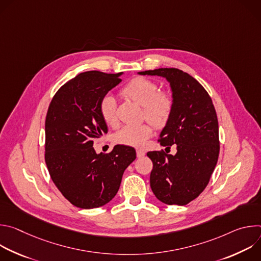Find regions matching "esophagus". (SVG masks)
<instances>
[{
	"instance_id": "obj_1",
	"label": "esophagus",
	"mask_w": 261,
	"mask_h": 261,
	"mask_svg": "<svg viewBox=\"0 0 261 261\" xmlns=\"http://www.w3.org/2000/svg\"><path fill=\"white\" fill-rule=\"evenodd\" d=\"M136 156L137 158H141L144 156V152L142 150H136Z\"/></svg>"
}]
</instances>
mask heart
<instances>
[{
	"label": "heart",
	"instance_id": "obj_1",
	"mask_svg": "<svg viewBox=\"0 0 261 261\" xmlns=\"http://www.w3.org/2000/svg\"><path fill=\"white\" fill-rule=\"evenodd\" d=\"M121 94L143 106L145 119L155 127H164L173 111V97L170 93L159 91L157 83L145 77H135L131 80L121 90ZM101 118L108 126H116L117 103L111 95H105L99 104ZM153 134V129L148 124L127 125L116 134V141L120 144L139 147Z\"/></svg>",
	"mask_w": 261,
	"mask_h": 261
}]
</instances>
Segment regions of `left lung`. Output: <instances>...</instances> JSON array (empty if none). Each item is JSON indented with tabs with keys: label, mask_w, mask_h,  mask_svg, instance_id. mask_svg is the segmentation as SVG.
<instances>
[{
	"label": "left lung",
	"mask_w": 261,
	"mask_h": 261,
	"mask_svg": "<svg viewBox=\"0 0 261 261\" xmlns=\"http://www.w3.org/2000/svg\"><path fill=\"white\" fill-rule=\"evenodd\" d=\"M138 74L162 76L170 84L173 111L158 141L166 148L175 145L177 152L174 156L163 151L146 155L153 162L150 182L155 196L169 205H186L205 189L218 161L219 126L213 101L194 77L179 69Z\"/></svg>",
	"instance_id": "1"
}]
</instances>
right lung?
<instances>
[{"label":"right lung","instance_id":"add662e5","mask_svg":"<svg viewBox=\"0 0 261 261\" xmlns=\"http://www.w3.org/2000/svg\"><path fill=\"white\" fill-rule=\"evenodd\" d=\"M123 72L87 71L63 85L54 96L45 120V163L63 196L81 208L102 206L119 191L125 169L136 152L117 144L97 154L93 144L107 133L99 113L101 99L118 86Z\"/></svg>","mask_w":261,"mask_h":261}]
</instances>
